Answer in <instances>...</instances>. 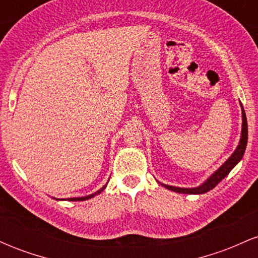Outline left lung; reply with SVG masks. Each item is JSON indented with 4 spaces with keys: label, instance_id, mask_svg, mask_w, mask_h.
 Returning a JSON list of instances; mask_svg holds the SVG:
<instances>
[{
    "label": "left lung",
    "instance_id": "1",
    "mask_svg": "<svg viewBox=\"0 0 258 258\" xmlns=\"http://www.w3.org/2000/svg\"><path fill=\"white\" fill-rule=\"evenodd\" d=\"M241 111H242V128H241V138L239 142V146L236 147L235 152L229 156V159L224 162L222 166L218 168L216 172H214L211 176L207 178L203 184L197 186V188H179V186H172L167 184H162L166 189H170L172 191H177V193H183V194H204L210 191L211 189H214L218 183L221 182L224 177L227 176L230 171L233 170L234 166L240 161L242 156H244L245 149H246L247 144V121H246V115H245V110L241 105Z\"/></svg>",
    "mask_w": 258,
    "mask_h": 258
}]
</instances>
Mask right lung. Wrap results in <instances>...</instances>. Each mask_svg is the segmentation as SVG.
<instances>
[{"label":"right lung","instance_id":"add662e5","mask_svg":"<svg viewBox=\"0 0 258 258\" xmlns=\"http://www.w3.org/2000/svg\"><path fill=\"white\" fill-rule=\"evenodd\" d=\"M105 186H106V184L103 186V188H100L99 190H97L96 193H93V194H91V195H87V197H82V198H69V201H84V200H88V199H91V198H93V197H96L97 194H100L102 193L103 190H104L105 189ZM55 200H60V199H55Z\"/></svg>","mask_w":258,"mask_h":258}]
</instances>
